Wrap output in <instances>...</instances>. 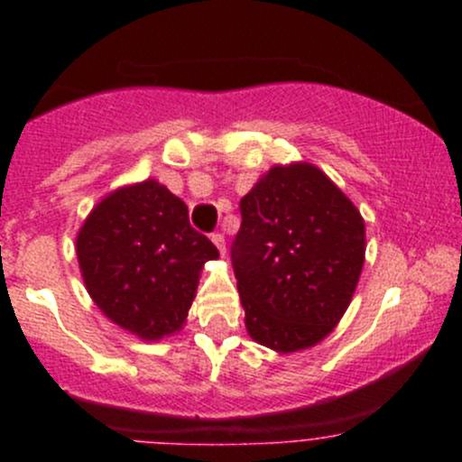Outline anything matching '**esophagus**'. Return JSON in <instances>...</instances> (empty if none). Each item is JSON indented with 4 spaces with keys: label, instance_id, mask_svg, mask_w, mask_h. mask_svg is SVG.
<instances>
[{
    "label": "esophagus",
    "instance_id": "1",
    "mask_svg": "<svg viewBox=\"0 0 462 462\" xmlns=\"http://www.w3.org/2000/svg\"><path fill=\"white\" fill-rule=\"evenodd\" d=\"M212 241H214V245H217V248H218V253H221V257H226V253H227L226 236H223V235H212Z\"/></svg>",
    "mask_w": 462,
    "mask_h": 462
}]
</instances>
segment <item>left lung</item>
<instances>
[{"label": "left lung", "mask_w": 462, "mask_h": 462, "mask_svg": "<svg viewBox=\"0 0 462 462\" xmlns=\"http://www.w3.org/2000/svg\"><path fill=\"white\" fill-rule=\"evenodd\" d=\"M239 208L232 265L248 335L277 353L315 346L360 282V209L313 162L270 167Z\"/></svg>", "instance_id": "obj_1"}]
</instances>
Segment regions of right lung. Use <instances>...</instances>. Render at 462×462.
<instances>
[{
  "label": "right lung",
  "instance_id": "right-lung-1",
  "mask_svg": "<svg viewBox=\"0 0 462 462\" xmlns=\"http://www.w3.org/2000/svg\"><path fill=\"white\" fill-rule=\"evenodd\" d=\"M85 288L106 319L144 342L179 333L208 261V236L188 205L156 179L123 185L93 205L76 236Z\"/></svg>",
  "mask_w": 462,
  "mask_h": 462
}]
</instances>
